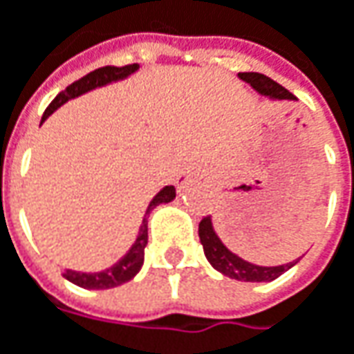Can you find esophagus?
<instances>
[{
	"label": "esophagus",
	"mask_w": 354,
	"mask_h": 354,
	"mask_svg": "<svg viewBox=\"0 0 354 354\" xmlns=\"http://www.w3.org/2000/svg\"><path fill=\"white\" fill-rule=\"evenodd\" d=\"M194 176V168H184L182 172H180V176L176 178V186L178 190H184L186 188V184H188V180Z\"/></svg>",
	"instance_id": "34e87169"
}]
</instances>
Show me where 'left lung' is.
I'll return each instance as SVG.
<instances>
[{
  "instance_id": "1",
  "label": "left lung",
  "mask_w": 354,
  "mask_h": 354,
  "mask_svg": "<svg viewBox=\"0 0 354 354\" xmlns=\"http://www.w3.org/2000/svg\"><path fill=\"white\" fill-rule=\"evenodd\" d=\"M241 81L250 83L252 88H255L259 95L268 97L271 100H295V97L281 86L275 83L273 79H269L261 73H239L238 75ZM198 236H200V243L204 248L207 261L212 263V268L218 269L225 277L238 279V281H252V283H259V281H273L279 275H283L287 269H291L299 259L289 261L285 266H273V268H266V266H255L245 259H241L239 255L230 252L223 241L218 238L214 225H212V218L206 216L202 218V222L198 225Z\"/></svg>"
}]
</instances>
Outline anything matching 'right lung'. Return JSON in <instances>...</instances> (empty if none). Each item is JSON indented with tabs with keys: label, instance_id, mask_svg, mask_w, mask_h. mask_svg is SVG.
I'll return each mask as SVG.
<instances>
[{
	"label": "right lung",
	"instance_id": "right-lung-1",
	"mask_svg": "<svg viewBox=\"0 0 354 354\" xmlns=\"http://www.w3.org/2000/svg\"><path fill=\"white\" fill-rule=\"evenodd\" d=\"M134 71H138V65H124V67H100L95 69L93 73L85 75L83 79L75 81L73 85H69L65 91H61L51 104L47 106V111L43 113V120H47V116H51L61 106L65 104L67 100L75 99V97H81L88 91L97 88V86H104L109 83H115V81H122L127 79L129 75H132ZM176 198V190L174 186H164L160 192L152 198V202L148 204L147 214L142 218V225L138 230V236L134 239L132 248L127 252L124 257H120L115 266H111L109 269H102L97 273H83V271H73V269H65V279H69L71 283L79 285V287H85V289H111V287H118V285L131 281L132 277L140 271L142 263H145V248L148 243V216L150 212L160 204H168Z\"/></svg>",
	"mask_w": 354,
	"mask_h": 354
}]
</instances>
